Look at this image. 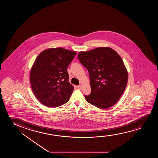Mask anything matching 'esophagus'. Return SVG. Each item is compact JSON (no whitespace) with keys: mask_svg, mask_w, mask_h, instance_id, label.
<instances>
[{"mask_svg":"<svg viewBox=\"0 0 158 158\" xmlns=\"http://www.w3.org/2000/svg\"><path fill=\"white\" fill-rule=\"evenodd\" d=\"M78 89H82V85H79V86H78Z\"/></svg>","mask_w":158,"mask_h":158,"instance_id":"34e87169","label":"esophagus"}]
</instances>
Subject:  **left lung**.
Here are the masks:
<instances>
[{
    "label": "left lung",
    "mask_w": 158,
    "mask_h": 158,
    "mask_svg": "<svg viewBox=\"0 0 158 158\" xmlns=\"http://www.w3.org/2000/svg\"><path fill=\"white\" fill-rule=\"evenodd\" d=\"M78 59L89 75L91 93L87 102L98 108H110L123 94L128 81V72L121 56L109 47L81 51Z\"/></svg>",
    "instance_id": "obj_1"
}]
</instances>
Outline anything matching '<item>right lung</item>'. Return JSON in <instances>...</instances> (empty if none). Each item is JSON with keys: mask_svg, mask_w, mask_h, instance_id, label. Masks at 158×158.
I'll return each instance as SVG.
<instances>
[{"mask_svg": "<svg viewBox=\"0 0 158 158\" xmlns=\"http://www.w3.org/2000/svg\"><path fill=\"white\" fill-rule=\"evenodd\" d=\"M76 51L50 48L38 56L31 69V85L37 99L45 106L56 107L67 102L74 87L69 81L67 67Z\"/></svg>", "mask_w": 158, "mask_h": 158, "instance_id": "right-lung-1", "label": "right lung"}]
</instances>
